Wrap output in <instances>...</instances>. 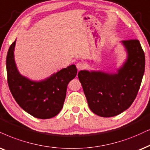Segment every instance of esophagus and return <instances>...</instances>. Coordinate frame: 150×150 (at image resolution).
Segmentation results:
<instances>
[{
  "instance_id": "obj_1",
  "label": "esophagus",
  "mask_w": 150,
  "mask_h": 150,
  "mask_svg": "<svg viewBox=\"0 0 150 150\" xmlns=\"http://www.w3.org/2000/svg\"><path fill=\"white\" fill-rule=\"evenodd\" d=\"M76 67L78 71H80V70H83L85 68V64L82 62H78L76 64Z\"/></svg>"
}]
</instances>
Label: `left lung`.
I'll use <instances>...</instances> for the list:
<instances>
[{"instance_id": "1", "label": "left lung", "mask_w": 150, "mask_h": 150, "mask_svg": "<svg viewBox=\"0 0 150 150\" xmlns=\"http://www.w3.org/2000/svg\"><path fill=\"white\" fill-rule=\"evenodd\" d=\"M127 58L117 73L81 71L78 78L88 107L95 114L113 117L132 105L145 72V53L137 39L122 41Z\"/></svg>"}]
</instances>
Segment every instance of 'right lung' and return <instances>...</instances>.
<instances>
[{"label": "right lung", "instance_id": "add662e5", "mask_svg": "<svg viewBox=\"0 0 150 150\" xmlns=\"http://www.w3.org/2000/svg\"><path fill=\"white\" fill-rule=\"evenodd\" d=\"M16 41L7 52V83L12 96L24 111L40 119L55 116L63 107L67 86L76 76L75 65H71L40 81L22 76L17 70L14 57Z\"/></svg>", "mask_w": 150, "mask_h": 150}]
</instances>
